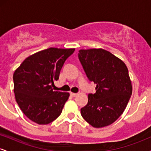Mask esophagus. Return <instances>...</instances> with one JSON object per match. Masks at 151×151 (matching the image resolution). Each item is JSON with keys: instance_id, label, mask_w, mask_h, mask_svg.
Returning a JSON list of instances; mask_svg holds the SVG:
<instances>
[{"instance_id": "obj_1", "label": "esophagus", "mask_w": 151, "mask_h": 151, "mask_svg": "<svg viewBox=\"0 0 151 151\" xmlns=\"http://www.w3.org/2000/svg\"><path fill=\"white\" fill-rule=\"evenodd\" d=\"M70 95L72 96H76L77 95V93H73V92H70Z\"/></svg>"}]
</instances>
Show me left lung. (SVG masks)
Instances as JSON below:
<instances>
[{"instance_id": "left-lung-1", "label": "left lung", "mask_w": 151, "mask_h": 151, "mask_svg": "<svg viewBox=\"0 0 151 151\" xmlns=\"http://www.w3.org/2000/svg\"><path fill=\"white\" fill-rule=\"evenodd\" d=\"M78 57L87 77L96 84V93L88 95L87 104L81 109V116L94 128L111 125L124 111L132 94L127 67L101 48L80 50Z\"/></svg>"}]
</instances>
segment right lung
Listing matches in <instances>:
<instances>
[{"instance_id":"add662e5","label":"right lung","mask_w":151,"mask_h":151,"mask_svg":"<svg viewBox=\"0 0 151 151\" xmlns=\"http://www.w3.org/2000/svg\"><path fill=\"white\" fill-rule=\"evenodd\" d=\"M75 49L50 47L30 55L13 74L15 100L23 114L40 125L52 122L62 113L70 93L54 91V81Z\"/></svg>"}]
</instances>
